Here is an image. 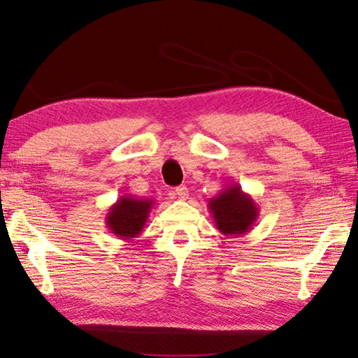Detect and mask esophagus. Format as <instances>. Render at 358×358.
<instances>
[{"instance_id":"obj_1","label":"esophagus","mask_w":358,"mask_h":358,"mask_svg":"<svg viewBox=\"0 0 358 358\" xmlns=\"http://www.w3.org/2000/svg\"><path fill=\"white\" fill-rule=\"evenodd\" d=\"M174 194H176V197H178L179 200H187V197H189V190H187V187H185V185L176 187Z\"/></svg>"}]
</instances>
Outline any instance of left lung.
I'll return each instance as SVG.
<instances>
[{"label":"left lung","instance_id":"obj_1","mask_svg":"<svg viewBox=\"0 0 358 358\" xmlns=\"http://www.w3.org/2000/svg\"><path fill=\"white\" fill-rule=\"evenodd\" d=\"M208 212L220 233L238 238L251 231L256 224L259 205L241 185L228 182L218 195L208 200Z\"/></svg>","mask_w":358,"mask_h":358}]
</instances>
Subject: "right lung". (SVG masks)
<instances>
[{"instance_id": "right-lung-1", "label": "right lung", "mask_w": 358, "mask_h": 358, "mask_svg": "<svg viewBox=\"0 0 358 358\" xmlns=\"http://www.w3.org/2000/svg\"><path fill=\"white\" fill-rule=\"evenodd\" d=\"M156 205L153 199H138L125 194L112 203L106 213V224L109 231L124 241H131L143 231L151 210Z\"/></svg>"}]
</instances>
